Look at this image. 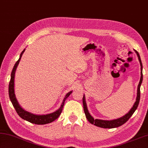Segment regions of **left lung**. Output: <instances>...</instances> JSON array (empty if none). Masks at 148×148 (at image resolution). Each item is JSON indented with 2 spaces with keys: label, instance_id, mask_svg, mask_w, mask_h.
Masks as SVG:
<instances>
[{
  "label": "left lung",
  "instance_id": "1",
  "mask_svg": "<svg viewBox=\"0 0 148 148\" xmlns=\"http://www.w3.org/2000/svg\"><path fill=\"white\" fill-rule=\"evenodd\" d=\"M135 52L136 53V54H137V56H138L140 63L141 76H140V82H139L138 85L137 96H136V101H135V103H134L133 107L131 109V110L130 111V112H128V113L124 115L123 116L120 118V119L113 120H99V119L95 120L88 111L87 105H86V102H85V96H84V95H83V109H84V112H85L86 118H87L88 121L90 123L98 126V127H103V128H114V127H119V126L123 125V123H125L126 122H127V121L130 119V117L132 116L133 114L134 113V112L135 111V110L137 109L139 101H140V85H141V83L142 82V78H143V77H142V64L141 62L140 57V55L137 51L135 50Z\"/></svg>",
  "mask_w": 148,
  "mask_h": 148
}]
</instances>
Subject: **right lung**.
Here are the masks:
<instances>
[{
	"label": "right lung",
	"instance_id": "right-lung-1",
	"mask_svg": "<svg viewBox=\"0 0 148 148\" xmlns=\"http://www.w3.org/2000/svg\"><path fill=\"white\" fill-rule=\"evenodd\" d=\"M25 50H24L22 52H21L20 55V58L18 59V60L15 63L14 66H13V69L12 70V74H11V79L10 82L9 83V96L10 99L12 103L13 104V107L15 109L16 112H17L18 116L21 118H22L23 119L25 120L26 121H28L29 122L35 123V124H38V125H42V124H46V123H48L54 121L56 119H57L59 117V116L61 114V112H62L63 107L64 104H65V101L66 99L69 97V95L72 93V91L67 93L66 95L65 96V98L63 99V103L61 104L60 108L58 110H57L56 112H53V113L48 114L46 115H36L32 114L30 112H27L24 110L23 108H21V107L19 106L18 101H17V99L15 98V92H14V77H15V73L16 69H17V65L19 63V61L21 57H22L23 53L25 52Z\"/></svg>",
	"mask_w": 148,
	"mask_h": 148
}]
</instances>
